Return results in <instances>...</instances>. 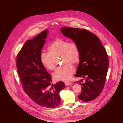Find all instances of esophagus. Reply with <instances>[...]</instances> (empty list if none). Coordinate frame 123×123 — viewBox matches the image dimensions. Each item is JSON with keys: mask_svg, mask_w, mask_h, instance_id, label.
Wrapping results in <instances>:
<instances>
[{"mask_svg": "<svg viewBox=\"0 0 123 123\" xmlns=\"http://www.w3.org/2000/svg\"><path fill=\"white\" fill-rule=\"evenodd\" d=\"M65 84L66 86H69V85H72V83L68 82H65Z\"/></svg>", "mask_w": 123, "mask_h": 123, "instance_id": "esophagus-1", "label": "esophagus"}]
</instances>
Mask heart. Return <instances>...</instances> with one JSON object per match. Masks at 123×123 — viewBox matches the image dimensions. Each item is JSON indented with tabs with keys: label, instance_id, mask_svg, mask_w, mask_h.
<instances>
[{
	"label": "heart",
	"instance_id": "heart-1",
	"mask_svg": "<svg viewBox=\"0 0 123 123\" xmlns=\"http://www.w3.org/2000/svg\"><path fill=\"white\" fill-rule=\"evenodd\" d=\"M49 51H43L40 55L42 64L47 69L52 71L56 68L57 59L62 58L64 65L59 68L53 74L56 81H67L71 79L75 69L72 64L79 60L80 52L77 45L62 39H56L50 45Z\"/></svg>",
	"mask_w": 123,
	"mask_h": 123
}]
</instances>
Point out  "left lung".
<instances>
[{"mask_svg":"<svg viewBox=\"0 0 123 123\" xmlns=\"http://www.w3.org/2000/svg\"><path fill=\"white\" fill-rule=\"evenodd\" d=\"M60 31L79 48L80 62L75 76L85 78L86 81H78L82 86L78 97L84 102L92 101L100 94L106 81L109 64L106 49L96 35L86 30L64 27Z\"/></svg>","mask_w":123,"mask_h":123,"instance_id":"8db88e82","label":"left lung"}]
</instances>
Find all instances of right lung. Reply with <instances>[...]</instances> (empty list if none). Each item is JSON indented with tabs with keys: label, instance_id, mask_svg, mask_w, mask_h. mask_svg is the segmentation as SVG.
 Returning a JSON list of instances; mask_svg holds the SVG:
<instances>
[{
	"label": "right lung",
	"instance_id": "obj_1",
	"mask_svg": "<svg viewBox=\"0 0 123 123\" xmlns=\"http://www.w3.org/2000/svg\"><path fill=\"white\" fill-rule=\"evenodd\" d=\"M48 31L27 40L16 57V68L25 92L36 103L47 108H55L61 103L60 92L63 82L52 83L51 75L42 64L40 55Z\"/></svg>",
	"mask_w": 123,
	"mask_h": 123
}]
</instances>
